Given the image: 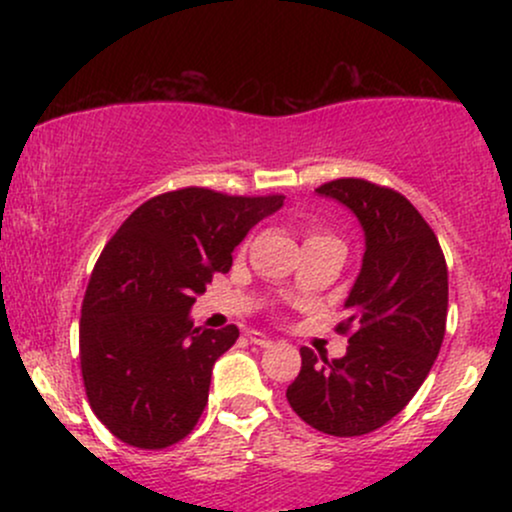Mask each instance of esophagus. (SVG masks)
I'll return each mask as SVG.
<instances>
[{
	"instance_id": "esophagus-1",
	"label": "esophagus",
	"mask_w": 512,
	"mask_h": 512,
	"mask_svg": "<svg viewBox=\"0 0 512 512\" xmlns=\"http://www.w3.org/2000/svg\"><path fill=\"white\" fill-rule=\"evenodd\" d=\"M248 339H250V344H255V346H272V339L262 332L252 330V332H248Z\"/></svg>"
}]
</instances>
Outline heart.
Returning <instances> with one entry per match:
<instances>
[{
	"label": "heart",
	"mask_w": 512,
	"mask_h": 512,
	"mask_svg": "<svg viewBox=\"0 0 512 512\" xmlns=\"http://www.w3.org/2000/svg\"><path fill=\"white\" fill-rule=\"evenodd\" d=\"M310 238H325V236H320V233H313V236H310Z\"/></svg>",
	"instance_id": "obj_1"
}]
</instances>
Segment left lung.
Returning <instances> with one entry per match:
<instances>
[{
    "instance_id": "1",
    "label": "left lung",
    "mask_w": 512,
    "mask_h": 512,
    "mask_svg": "<svg viewBox=\"0 0 512 512\" xmlns=\"http://www.w3.org/2000/svg\"><path fill=\"white\" fill-rule=\"evenodd\" d=\"M315 192L354 211L366 252L344 303L346 320L337 325L349 334L346 354L327 361L303 346L286 399L327 436H363L407 407L436 361L448 317V264L424 216L390 187L339 178Z\"/></svg>"
}]
</instances>
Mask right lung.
Returning <instances> with one entry per match:
<instances>
[{"label":"right lung","instance_id":"right-lung-1","mask_svg":"<svg viewBox=\"0 0 512 512\" xmlns=\"http://www.w3.org/2000/svg\"><path fill=\"white\" fill-rule=\"evenodd\" d=\"M281 204L182 187L134 209L108 240L81 305L79 358L93 414L122 443L161 450L197 426L211 368L240 332L195 327L190 308Z\"/></svg>","mask_w":512,"mask_h":512}]
</instances>
